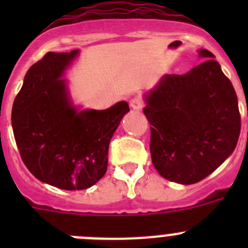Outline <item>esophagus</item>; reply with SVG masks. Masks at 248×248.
<instances>
[{"instance_id":"1","label":"esophagus","mask_w":248,"mask_h":248,"mask_svg":"<svg viewBox=\"0 0 248 248\" xmlns=\"http://www.w3.org/2000/svg\"><path fill=\"white\" fill-rule=\"evenodd\" d=\"M130 107L135 110H140V109H143L144 107V99L140 95H135L133 99L130 100Z\"/></svg>"}]
</instances>
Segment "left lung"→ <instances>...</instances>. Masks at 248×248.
<instances>
[{"mask_svg": "<svg viewBox=\"0 0 248 248\" xmlns=\"http://www.w3.org/2000/svg\"><path fill=\"white\" fill-rule=\"evenodd\" d=\"M189 73L166 74L146 95L155 169L174 183L195 184L209 176L237 145L241 115L237 95L207 49Z\"/></svg>", "mask_w": 248, "mask_h": 248, "instance_id": "obj_1", "label": "left lung"}]
</instances>
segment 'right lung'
Here are the masks:
<instances>
[{"label": "right lung", "mask_w": 248, "mask_h": 248, "mask_svg": "<svg viewBox=\"0 0 248 248\" xmlns=\"http://www.w3.org/2000/svg\"><path fill=\"white\" fill-rule=\"evenodd\" d=\"M78 54L48 52L28 69L12 107V128L22 161L38 180L63 190H84L104 176L108 149L126 102L105 110L77 111L59 79Z\"/></svg>", "instance_id": "right-lung-1"}]
</instances>
